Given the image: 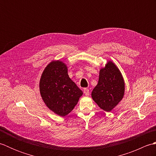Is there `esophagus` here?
Returning <instances> with one entry per match:
<instances>
[{
  "mask_svg": "<svg viewBox=\"0 0 156 156\" xmlns=\"http://www.w3.org/2000/svg\"><path fill=\"white\" fill-rule=\"evenodd\" d=\"M84 93L86 96L89 95V90L88 88H84Z\"/></svg>",
  "mask_w": 156,
  "mask_h": 156,
  "instance_id": "obj_1",
  "label": "esophagus"
}]
</instances>
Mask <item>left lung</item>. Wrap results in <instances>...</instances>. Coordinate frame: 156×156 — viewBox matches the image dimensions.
Wrapping results in <instances>:
<instances>
[{
    "label": "left lung",
    "mask_w": 156,
    "mask_h": 156,
    "mask_svg": "<svg viewBox=\"0 0 156 156\" xmlns=\"http://www.w3.org/2000/svg\"><path fill=\"white\" fill-rule=\"evenodd\" d=\"M124 92L125 82L121 73L114 63L109 61L100 70L92 98L102 110L109 112L122 100Z\"/></svg>",
    "instance_id": "obj_1"
}]
</instances>
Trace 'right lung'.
<instances>
[{"label":"right lung","instance_id":"right-lung-1","mask_svg":"<svg viewBox=\"0 0 156 156\" xmlns=\"http://www.w3.org/2000/svg\"><path fill=\"white\" fill-rule=\"evenodd\" d=\"M39 90L46 106L62 117L74 109L83 94L69 78L67 66L59 60L51 62L45 68L39 82Z\"/></svg>","mask_w":156,"mask_h":156}]
</instances>
